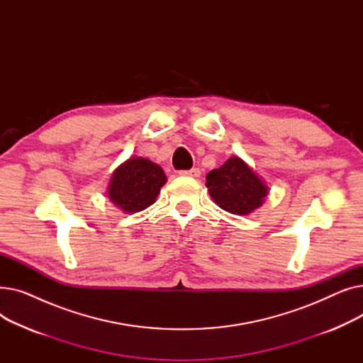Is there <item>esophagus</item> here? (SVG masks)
Instances as JSON below:
<instances>
[{"label": "esophagus", "mask_w": 363, "mask_h": 363, "mask_svg": "<svg viewBox=\"0 0 363 363\" xmlns=\"http://www.w3.org/2000/svg\"><path fill=\"white\" fill-rule=\"evenodd\" d=\"M179 175L181 177H189V178H199L201 175V172H200V169L194 167V169H189V170H181Z\"/></svg>", "instance_id": "obj_1"}]
</instances>
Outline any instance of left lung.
<instances>
[{
  "label": "left lung",
  "instance_id": "left-lung-1",
  "mask_svg": "<svg viewBox=\"0 0 363 363\" xmlns=\"http://www.w3.org/2000/svg\"><path fill=\"white\" fill-rule=\"evenodd\" d=\"M206 186L220 208L237 216L253 213L269 194L266 182L238 156L230 157L219 169L208 172Z\"/></svg>",
  "mask_w": 363,
  "mask_h": 363
}]
</instances>
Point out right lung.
Instances as JSON below:
<instances>
[{
  "label": "right lung",
  "mask_w": 363,
  "mask_h": 363,
  "mask_svg": "<svg viewBox=\"0 0 363 363\" xmlns=\"http://www.w3.org/2000/svg\"><path fill=\"white\" fill-rule=\"evenodd\" d=\"M166 181L164 172L157 163L133 156L114 169L107 197L123 213H137L156 203Z\"/></svg>",
  "instance_id": "obj_1"
}]
</instances>
